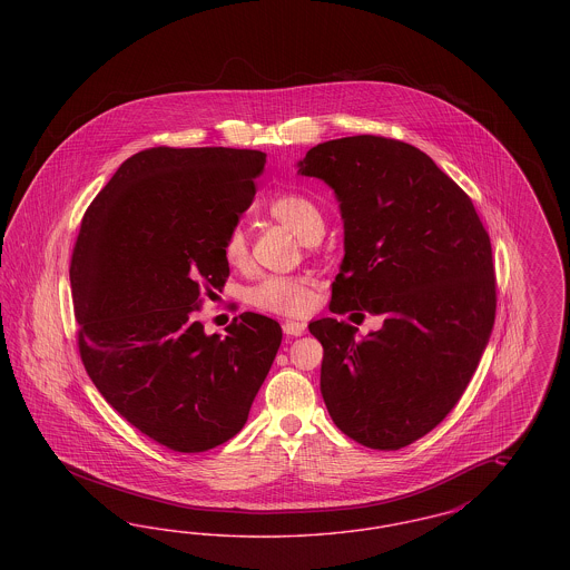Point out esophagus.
Masks as SVG:
<instances>
[{
	"instance_id": "obj_1",
	"label": "esophagus",
	"mask_w": 570,
	"mask_h": 570,
	"mask_svg": "<svg viewBox=\"0 0 570 570\" xmlns=\"http://www.w3.org/2000/svg\"><path fill=\"white\" fill-rule=\"evenodd\" d=\"M282 328H284V335H286V337H298V335L305 333V325L298 323V321H286V323L282 325Z\"/></svg>"
}]
</instances>
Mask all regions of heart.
I'll return each mask as SVG.
<instances>
[{"label":"heart","mask_w":570,"mask_h":570,"mask_svg":"<svg viewBox=\"0 0 570 570\" xmlns=\"http://www.w3.org/2000/svg\"><path fill=\"white\" fill-rule=\"evenodd\" d=\"M265 212L275 222L288 226L303 242H316L325 230L318 203L305 191H279L265 203ZM222 254L230 267H244L247 263L249 245L242 226L228 230ZM247 303L277 316H303L312 303V282L298 275H269L247 291Z\"/></svg>","instance_id":"b5f03b06"}]
</instances>
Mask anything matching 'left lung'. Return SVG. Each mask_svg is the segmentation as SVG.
<instances>
[{
	"label": "left lung",
	"instance_id": "8db88e82",
	"mask_svg": "<svg viewBox=\"0 0 570 570\" xmlns=\"http://www.w3.org/2000/svg\"><path fill=\"white\" fill-rule=\"evenodd\" d=\"M298 166L335 190L344 217L328 309L384 321L363 340L346 321L309 323L325 351L326 410L354 442L397 451L458 406L488 346L498 301L488 230L472 198L404 140L335 138Z\"/></svg>",
	"mask_w": 570,
	"mask_h": 570
}]
</instances>
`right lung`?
<instances>
[{
	"label": "right lung",
	"mask_w": 570,
	"mask_h": 570,
	"mask_svg": "<svg viewBox=\"0 0 570 570\" xmlns=\"http://www.w3.org/2000/svg\"><path fill=\"white\" fill-rule=\"evenodd\" d=\"M265 163L256 149H142L82 216L70 286L85 372L140 434L177 453L239 434L282 344V326L254 312L226 337L198 321L228 279L222 244Z\"/></svg>",
	"instance_id": "1"
}]
</instances>
